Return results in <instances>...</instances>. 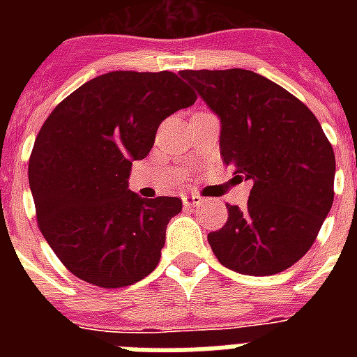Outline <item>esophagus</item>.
Returning a JSON list of instances; mask_svg holds the SVG:
<instances>
[{"label":"esophagus","mask_w":357,"mask_h":357,"mask_svg":"<svg viewBox=\"0 0 357 357\" xmlns=\"http://www.w3.org/2000/svg\"><path fill=\"white\" fill-rule=\"evenodd\" d=\"M181 200H183V206L187 207V209H190V207L202 206V204L206 202L204 198H200V196H196V195H185Z\"/></svg>","instance_id":"1"}]
</instances>
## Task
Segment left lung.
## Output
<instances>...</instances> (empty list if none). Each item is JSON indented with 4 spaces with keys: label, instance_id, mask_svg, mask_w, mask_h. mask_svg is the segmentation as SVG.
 Here are the masks:
<instances>
[{
    "label": "left lung",
    "instance_id": "8db88e82",
    "mask_svg": "<svg viewBox=\"0 0 357 357\" xmlns=\"http://www.w3.org/2000/svg\"><path fill=\"white\" fill-rule=\"evenodd\" d=\"M220 120V155L250 179L248 206L207 241L224 266L272 276L315 243L333 204L335 155L315 114L291 92L243 68L183 70Z\"/></svg>",
    "mask_w": 357,
    "mask_h": 357
}]
</instances>
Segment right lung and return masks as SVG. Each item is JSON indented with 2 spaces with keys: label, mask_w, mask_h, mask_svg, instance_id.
<instances>
[{
  "label": "right lung",
  "mask_w": 357,
  "mask_h": 357,
  "mask_svg": "<svg viewBox=\"0 0 357 357\" xmlns=\"http://www.w3.org/2000/svg\"><path fill=\"white\" fill-rule=\"evenodd\" d=\"M196 94L172 72H109L64 98L38 131L29 187L42 235L63 265L105 289L133 285L161 259L174 196L128 189L159 123Z\"/></svg>",
  "instance_id": "obj_1"
}]
</instances>
